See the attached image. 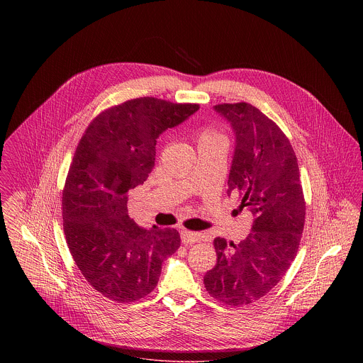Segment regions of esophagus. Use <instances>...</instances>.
<instances>
[{
	"label": "esophagus",
	"mask_w": 363,
	"mask_h": 363,
	"mask_svg": "<svg viewBox=\"0 0 363 363\" xmlns=\"http://www.w3.org/2000/svg\"><path fill=\"white\" fill-rule=\"evenodd\" d=\"M203 235L196 231H189V230H181V240L184 243H194V242L201 241Z\"/></svg>",
	"instance_id": "34e87169"
}]
</instances>
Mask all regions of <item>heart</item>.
Wrapping results in <instances>:
<instances>
[{"label": "heart", "mask_w": 363, "mask_h": 363, "mask_svg": "<svg viewBox=\"0 0 363 363\" xmlns=\"http://www.w3.org/2000/svg\"><path fill=\"white\" fill-rule=\"evenodd\" d=\"M216 136H219V135H216V133L212 132V130H204L203 135H201V138H216ZM201 138H200V140H201Z\"/></svg>", "instance_id": "heart-1"}]
</instances>
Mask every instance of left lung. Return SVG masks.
Masks as SVG:
<instances>
[{"label":"left lung","mask_w":363,"mask_h":363,"mask_svg":"<svg viewBox=\"0 0 363 363\" xmlns=\"http://www.w3.org/2000/svg\"><path fill=\"white\" fill-rule=\"evenodd\" d=\"M230 122L235 150L227 193L241 197L253 215L249 235L234 245L215 238L216 265L208 271V294L230 306L249 305L269 293L293 262L305 223V199L290 140L252 104H216Z\"/></svg>","instance_id":"8db88e82"}]
</instances>
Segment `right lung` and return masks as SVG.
<instances>
[{"label": "right lung", "instance_id": "1", "mask_svg": "<svg viewBox=\"0 0 363 363\" xmlns=\"http://www.w3.org/2000/svg\"><path fill=\"white\" fill-rule=\"evenodd\" d=\"M200 106L130 99L102 111L79 141L62 191L64 233L86 281L128 303L154 291L162 262L181 245L174 228H140L128 215V191L155 166L156 138Z\"/></svg>", "mask_w": 363, "mask_h": 363}]
</instances>
